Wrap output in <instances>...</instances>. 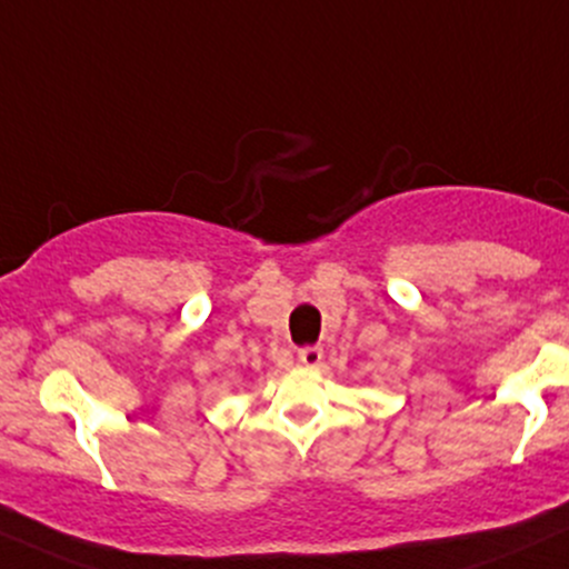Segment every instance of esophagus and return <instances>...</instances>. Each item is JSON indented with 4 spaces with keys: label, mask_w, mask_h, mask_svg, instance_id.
Returning <instances> with one entry per match:
<instances>
[{
    "label": "esophagus",
    "mask_w": 569,
    "mask_h": 569,
    "mask_svg": "<svg viewBox=\"0 0 569 569\" xmlns=\"http://www.w3.org/2000/svg\"><path fill=\"white\" fill-rule=\"evenodd\" d=\"M297 359H299V365H302V367H318V365H321V359H323V348L321 346L299 348Z\"/></svg>",
    "instance_id": "obj_1"
}]
</instances>
